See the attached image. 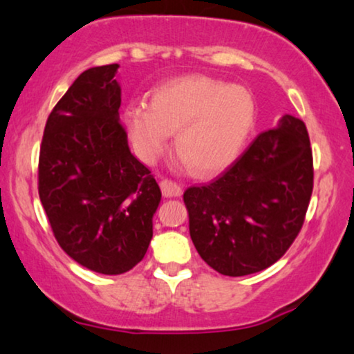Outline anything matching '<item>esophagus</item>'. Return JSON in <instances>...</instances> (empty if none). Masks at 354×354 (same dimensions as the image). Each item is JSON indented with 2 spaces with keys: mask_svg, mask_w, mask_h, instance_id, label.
Returning a JSON list of instances; mask_svg holds the SVG:
<instances>
[{
  "mask_svg": "<svg viewBox=\"0 0 354 354\" xmlns=\"http://www.w3.org/2000/svg\"><path fill=\"white\" fill-rule=\"evenodd\" d=\"M160 187H162V192L165 197H180L183 194L181 186H178L176 183H173V181L163 180L162 183H160Z\"/></svg>",
  "mask_w": 354,
  "mask_h": 354,
  "instance_id": "obj_1",
  "label": "esophagus"
}]
</instances>
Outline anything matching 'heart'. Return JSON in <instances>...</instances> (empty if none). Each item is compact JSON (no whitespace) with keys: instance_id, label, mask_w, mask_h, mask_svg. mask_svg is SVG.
Returning <instances> with one entry per match:
<instances>
[{"instance_id":"heart-1","label":"heart","mask_w":354,"mask_h":354,"mask_svg":"<svg viewBox=\"0 0 354 354\" xmlns=\"http://www.w3.org/2000/svg\"><path fill=\"white\" fill-rule=\"evenodd\" d=\"M124 124L144 162H155L174 133V150L183 163L205 178L236 158L254 124V102L238 86L207 75H183L155 88L149 105L126 108Z\"/></svg>"}]
</instances>
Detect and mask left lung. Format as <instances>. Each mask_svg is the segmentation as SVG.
<instances>
[{"label": "left lung", "instance_id": "8db88e82", "mask_svg": "<svg viewBox=\"0 0 354 354\" xmlns=\"http://www.w3.org/2000/svg\"><path fill=\"white\" fill-rule=\"evenodd\" d=\"M313 180L308 129L298 118L281 116L210 185L186 189L199 256L228 277L270 267L298 236Z\"/></svg>", "mask_w": 354, "mask_h": 354}]
</instances>
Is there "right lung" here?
Returning <instances> with one entry per match:
<instances>
[{
  "instance_id": "obj_1",
  "label": "right lung",
  "mask_w": 354,
  "mask_h": 354,
  "mask_svg": "<svg viewBox=\"0 0 354 354\" xmlns=\"http://www.w3.org/2000/svg\"><path fill=\"white\" fill-rule=\"evenodd\" d=\"M118 68L97 66L75 79L50 113L39 160V194L56 241L103 275L142 261L162 199L121 126Z\"/></svg>"
}]
</instances>
